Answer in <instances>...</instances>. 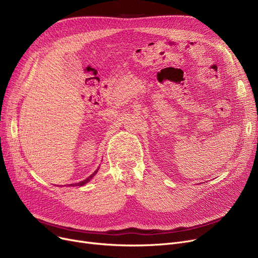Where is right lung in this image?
I'll list each match as a JSON object with an SVG mask.
<instances>
[{
    "mask_svg": "<svg viewBox=\"0 0 258 258\" xmlns=\"http://www.w3.org/2000/svg\"><path fill=\"white\" fill-rule=\"evenodd\" d=\"M96 172H97V170H96V171H94V173H93V174H91L88 179H86V180H84V181H81V182H79V183H76V184H71V185H72V186H83V185L87 184V183H88V182H89V181L94 177L95 173H96Z\"/></svg>",
    "mask_w": 258,
    "mask_h": 258,
    "instance_id": "obj_1",
    "label": "right lung"
}]
</instances>
